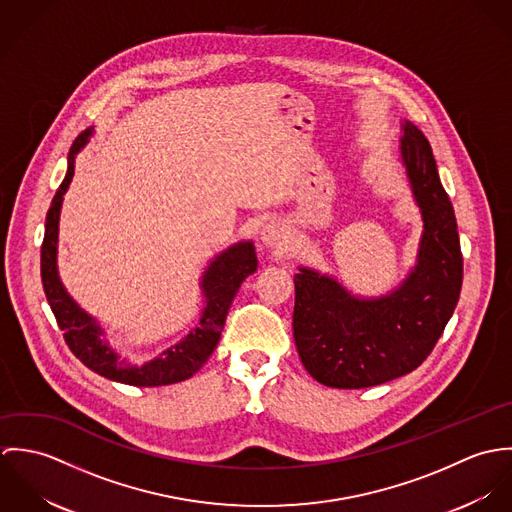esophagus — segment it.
I'll return each mask as SVG.
<instances>
[{
    "instance_id": "1",
    "label": "esophagus",
    "mask_w": 512,
    "mask_h": 512,
    "mask_svg": "<svg viewBox=\"0 0 512 512\" xmlns=\"http://www.w3.org/2000/svg\"><path fill=\"white\" fill-rule=\"evenodd\" d=\"M262 242L268 248H284L288 244V230L280 222H268L262 228Z\"/></svg>"
}]
</instances>
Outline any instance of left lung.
I'll use <instances>...</instances> for the list:
<instances>
[{
  "mask_svg": "<svg viewBox=\"0 0 512 512\" xmlns=\"http://www.w3.org/2000/svg\"><path fill=\"white\" fill-rule=\"evenodd\" d=\"M402 159L422 209L418 266L396 292L357 299L335 280L299 268L293 339L305 370L331 388H368L422 365L434 351L463 282V256L451 201L426 136L404 124Z\"/></svg>",
  "mask_w": 512,
  "mask_h": 512,
  "instance_id": "obj_1",
  "label": "left lung"
}]
</instances>
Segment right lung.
I'll return each instance as SVG.
<instances>
[{"label": "right lung", "instance_id": "1", "mask_svg": "<svg viewBox=\"0 0 512 512\" xmlns=\"http://www.w3.org/2000/svg\"><path fill=\"white\" fill-rule=\"evenodd\" d=\"M90 130L82 132L69 151L67 175L53 197L47 213L45 238L41 244V282L47 301L55 313L57 325L63 331L65 343L73 351L74 357L90 370L98 372L116 382L132 386H165L181 382L193 376L207 359L213 355L220 333L228 315V307L238 292L240 284L256 270L258 260L254 246L250 242H240L220 254L203 276V292L207 297V307L199 325L177 345L163 351L157 359L144 366H134L122 361L98 339L100 327L88 317L61 286L57 274V234L59 215L63 205V195L71 185L74 175V153L88 142Z\"/></svg>", "mask_w": 512, "mask_h": 512}]
</instances>
